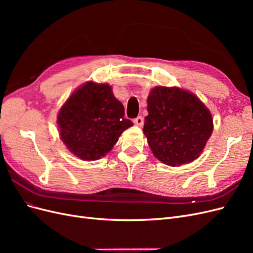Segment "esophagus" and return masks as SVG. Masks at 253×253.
Segmentation results:
<instances>
[{
  "instance_id": "1",
  "label": "esophagus",
  "mask_w": 253,
  "mask_h": 253,
  "mask_svg": "<svg viewBox=\"0 0 253 253\" xmlns=\"http://www.w3.org/2000/svg\"><path fill=\"white\" fill-rule=\"evenodd\" d=\"M133 122L136 126H143V118L141 116H138V117H136L135 119H133Z\"/></svg>"
}]
</instances>
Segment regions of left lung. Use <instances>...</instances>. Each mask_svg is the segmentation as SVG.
Here are the masks:
<instances>
[{
  "instance_id": "obj_1",
  "label": "left lung",
  "mask_w": 253,
  "mask_h": 253,
  "mask_svg": "<svg viewBox=\"0 0 253 253\" xmlns=\"http://www.w3.org/2000/svg\"><path fill=\"white\" fill-rule=\"evenodd\" d=\"M143 133L154 156L171 166L193 162L213 131L211 113L195 95L178 87L157 86L148 97Z\"/></svg>"
}]
</instances>
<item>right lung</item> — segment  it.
I'll list each match as a JSON object with an SVG mask.
<instances>
[{
	"instance_id": "right-lung-1",
	"label": "right lung",
	"mask_w": 253,
	"mask_h": 253,
	"mask_svg": "<svg viewBox=\"0 0 253 253\" xmlns=\"http://www.w3.org/2000/svg\"><path fill=\"white\" fill-rule=\"evenodd\" d=\"M61 139L84 160L109 153L121 133L133 126L108 84L87 82L68 98L58 115Z\"/></svg>"
}]
</instances>
